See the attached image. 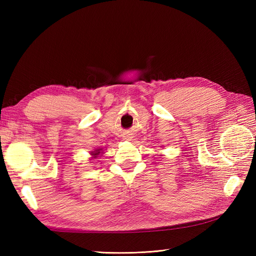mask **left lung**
<instances>
[{"instance_id": "obj_1", "label": "left lung", "mask_w": 256, "mask_h": 256, "mask_svg": "<svg viewBox=\"0 0 256 256\" xmlns=\"http://www.w3.org/2000/svg\"><path fill=\"white\" fill-rule=\"evenodd\" d=\"M160 156H162V155H160Z\"/></svg>"}]
</instances>
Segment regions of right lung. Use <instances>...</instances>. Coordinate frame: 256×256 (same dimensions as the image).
<instances>
[{
	"label": "right lung",
	"mask_w": 256,
	"mask_h": 256,
	"mask_svg": "<svg viewBox=\"0 0 256 256\" xmlns=\"http://www.w3.org/2000/svg\"><path fill=\"white\" fill-rule=\"evenodd\" d=\"M90 155H91L90 160H94L98 158V157H99V156L101 157L103 155V148H94V150L90 152Z\"/></svg>",
	"instance_id": "add662e5"
}]
</instances>
